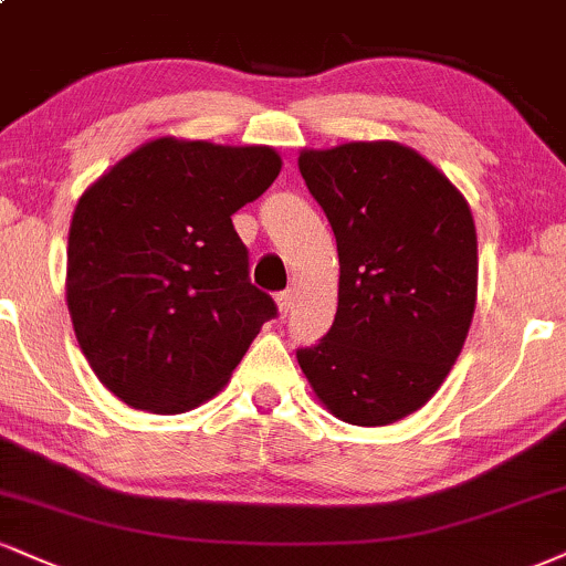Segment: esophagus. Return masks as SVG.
<instances>
[{"instance_id": "34e87169", "label": "esophagus", "mask_w": 566, "mask_h": 566, "mask_svg": "<svg viewBox=\"0 0 566 566\" xmlns=\"http://www.w3.org/2000/svg\"><path fill=\"white\" fill-rule=\"evenodd\" d=\"M292 297H295V295H292V290H282L276 295V305H279V313H282V316H287V313H290Z\"/></svg>"}]
</instances>
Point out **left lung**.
I'll use <instances>...</instances> for the list:
<instances>
[{
	"mask_svg": "<svg viewBox=\"0 0 566 566\" xmlns=\"http://www.w3.org/2000/svg\"><path fill=\"white\" fill-rule=\"evenodd\" d=\"M297 166L339 255L335 322L297 364L335 417L392 424L432 398L464 348L478 301L472 210L395 142L305 149Z\"/></svg>",
	"mask_w": 566,
	"mask_h": 566,
	"instance_id": "8db88e82",
	"label": "left lung"
}]
</instances>
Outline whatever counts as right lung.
Masks as SVG:
<instances>
[{
	"label": "right lung",
	"mask_w": 566,
	"mask_h": 566,
	"mask_svg": "<svg viewBox=\"0 0 566 566\" xmlns=\"http://www.w3.org/2000/svg\"><path fill=\"white\" fill-rule=\"evenodd\" d=\"M271 147L147 142L81 195L67 234V311L99 382L142 411L213 398L274 297L250 282L231 216L261 197Z\"/></svg>",
	"instance_id": "add662e5"
}]
</instances>
